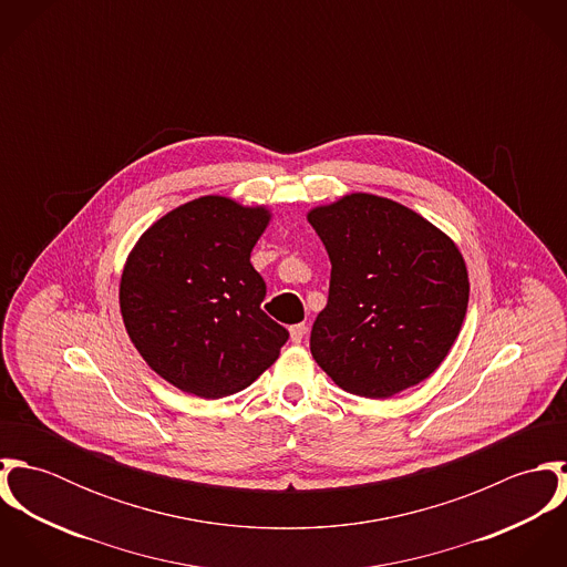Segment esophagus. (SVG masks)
Wrapping results in <instances>:
<instances>
[{"mask_svg":"<svg viewBox=\"0 0 567 567\" xmlns=\"http://www.w3.org/2000/svg\"><path fill=\"white\" fill-rule=\"evenodd\" d=\"M306 329H308V327L303 323L292 324V327H290V340H292L295 344H299V342L303 340V336H306Z\"/></svg>","mask_w":567,"mask_h":567,"instance_id":"1","label":"esophagus"}]
</instances>
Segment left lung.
I'll list each match as a JSON object with an SVG mask.
<instances>
[{"instance_id": "left-lung-1", "label": "left lung", "mask_w": 567, "mask_h": 567, "mask_svg": "<svg viewBox=\"0 0 567 567\" xmlns=\"http://www.w3.org/2000/svg\"><path fill=\"white\" fill-rule=\"evenodd\" d=\"M329 261L310 351L347 393L391 398L432 375L470 301L456 244L404 205L351 194L308 214Z\"/></svg>"}]
</instances>
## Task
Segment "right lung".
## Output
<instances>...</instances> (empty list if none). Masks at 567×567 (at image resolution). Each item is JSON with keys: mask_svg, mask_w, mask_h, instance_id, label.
Segmentation results:
<instances>
[{"mask_svg": "<svg viewBox=\"0 0 567 567\" xmlns=\"http://www.w3.org/2000/svg\"><path fill=\"white\" fill-rule=\"evenodd\" d=\"M268 218L264 207L203 196L163 216L128 255L120 284L126 331L183 393L218 400L243 391L290 336L261 310L266 281L250 264Z\"/></svg>", "mask_w": 567, "mask_h": 567, "instance_id": "add662e5", "label": "right lung"}]
</instances>
